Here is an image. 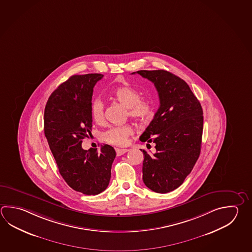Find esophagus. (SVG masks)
<instances>
[{
	"label": "esophagus",
	"mask_w": 252,
	"mask_h": 252,
	"mask_svg": "<svg viewBox=\"0 0 252 252\" xmlns=\"http://www.w3.org/2000/svg\"><path fill=\"white\" fill-rule=\"evenodd\" d=\"M128 151V149H117V150H116L118 156H121V155H123L125 153H126Z\"/></svg>",
	"instance_id": "obj_1"
}]
</instances>
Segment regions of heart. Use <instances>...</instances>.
<instances>
[{"label":"heart","instance_id":"1","mask_svg":"<svg viewBox=\"0 0 252 252\" xmlns=\"http://www.w3.org/2000/svg\"><path fill=\"white\" fill-rule=\"evenodd\" d=\"M116 100L127 108V114L139 121H147L153 116V105L151 101L141 100V94L131 86H119L112 92ZM91 116L96 123H101L104 119V102L96 98L91 103ZM133 133L131 125H121L109 127L103 133V139L107 143L118 146H125Z\"/></svg>","mask_w":252,"mask_h":252}]
</instances>
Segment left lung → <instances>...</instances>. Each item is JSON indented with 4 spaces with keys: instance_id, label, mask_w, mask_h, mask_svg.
Returning a JSON list of instances; mask_svg holds the SVG:
<instances>
[{
    "instance_id": "left-lung-1",
    "label": "left lung",
    "mask_w": 252,
    "mask_h": 252,
    "mask_svg": "<svg viewBox=\"0 0 252 252\" xmlns=\"http://www.w3.org/2000/svg\"><path fill=\"white\" fill-rule=\"evenodd\" d=\"M156 87L159 108L141 142L155 143V153L143 152V180L158 193L176 190L199 158L203 131V111L186 81L170 72L139 70ZM148 143V144H149ZM150 145V144H149Z\"/></svg>"
}]
</instances>
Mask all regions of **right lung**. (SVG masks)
<instances>
[{"instance_id":"obj_1","label":"right lung","mask_w":252,"mask_h":252,"mask_svg":"<svg viewBox=\"0 0 252 252\" xmlns=\"http://www.w3.org/2000/svg\"><path fill=\"white\" fill-rule=\"evenodd\" d=\"M101 74L72 76L48 99L44 109V134L60 174L73 190L96 195L108 187L114 148L102 144L86 151L82 140L91 134L92 96Z\"/></svg>"}]
</instances>
